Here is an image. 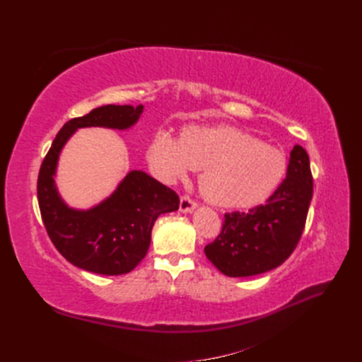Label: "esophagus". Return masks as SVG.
<instances>
[{
    "label": "esophagus",
    "instance_id": "esophagus-1",
    "mask_svg": "<svg viewBox=\"0 0 362 362\" xmlns=\"http://www.w3.org/2000/svg\"><path fill=\"white\" fill-rule=\"evenodd\" d=\"M196 206H198V204H196V202L190 198V196H185V194H184L182 198H181V201H180V211H181V213H192Z\"/></svg>",
    "mask_w": 362,
    "mask_h": 362
}]
</instances>
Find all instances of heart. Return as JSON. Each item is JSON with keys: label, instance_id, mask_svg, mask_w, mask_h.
I'll list each match as a JSON object with an SVG mask.
<instances>
[{"label": "heart", "instance_id": "obj_1", "mask_svg": "<svg viewBox=\"0 0 362 362\" xmlns=\"http://www.w3.org/2000/svg\"><path fill=\"white\" fill-rule=\"evenodd\" d=\"M148 160L163 180H184L202 170L204 198L225 208H250L266 202L288 170L287 156L234 127H192L180 140L158 131L151 140Z\"/></svg>", "mask_w": 362, "mask_h": 362}]
</instances>
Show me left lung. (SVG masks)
Here are the masks:
<instances>
[{
	"label": "left lung",
	"instance_id": "1",
	"mask_svg": "<svg viewBox=\"0 0 362 362\" xmlns=\"http://www.w3.org/2000/svg\"><path fill=\"white\" fill-rule=\"evenodd\" d=\"M313 199V175L306 151L290 152L287 178L264 205L225 214L222 233L205 255L223 275L254 276L276 269L298 246Z\"/></svg>",
	"mask_w": 362,
	"mask_h": 362
}]
</instances>
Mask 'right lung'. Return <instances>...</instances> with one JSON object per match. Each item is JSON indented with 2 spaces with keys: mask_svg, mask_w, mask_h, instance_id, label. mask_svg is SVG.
<instances>
[{
  "mask_svg": "<svg viewBox=\"0 0 362 362\" xmlns=\"http://www.w3.org/2000/svg\"><path fill=\"white\" fill-rule=\"evenodd\" d=\"M144 105H103L63 125L43 158L37 201L43 225L54 246L71 264L98 275H124L145 258L157 217L177 211L180 198L144 170H129L117 189L89 210H75L56 185L60 152L78 128L133 127Z\"/></svg>",
  "mask_w": 362,
  "mask_h": 362,
  "instance_id": "1",
  "label": "right lung"
}]
</instances>
